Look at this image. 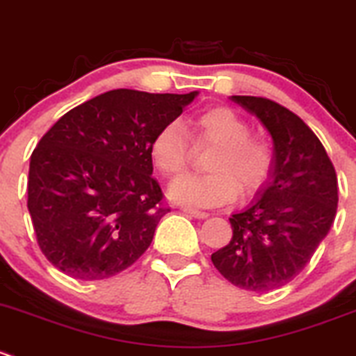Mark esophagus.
Returning a JSON list of instances; mask_svg holds the SVG:
<instances>
[{
  "instance_id": "esophagus-1",
  "label": "esophagus",
  "mask_w": 356,
  "mask_h": 356,
  "mask_svg": "<svg viewBox=\"0 0 356 356\" xmlns=\"http://www.w3.org/2000/svg\"><path fill=\"white\" fill-rule=\"evenodd\" d=\"M183 213L185 214H188V216H193V218H197V220H204V218H207L209 216V214L207 213H204V211H197V209H192V207H183Z\"/></svg>"
}]
</instances>
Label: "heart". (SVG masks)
<instances>
[{
    "instance_id": "b5f03b06",
    "label": "heart",
    "mask_w": 356,
    "mask_h": 356,
    "mask_svg": "<svg viewBox=\"0 0 356 356\" xmlns=\"http://www.w3.org/2000/svg\"><path fill=\"white\" fill-rule=\"evenodd\" d=\"M197 145H216L207 163L209 175H185L168 188L173 202L186 207H218L238 193H252L272 173L273 150L249 135V124L232 108L213 107L190 119ZM150 159L164 177L181 173L190 159V142L178 121L164 124L150 142Z\"/></svg>"
}]
</instances>
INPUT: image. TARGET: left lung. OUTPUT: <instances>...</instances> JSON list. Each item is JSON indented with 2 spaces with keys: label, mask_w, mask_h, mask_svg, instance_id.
I'll list each match as a JSON object with an SVG mask.
<instances>
[{
  "label": "left lung",
  "mask_w": 356,
  "mask_h": 356,
  "mask_svg": "<svg viewBox=\"0 0 356 356\" xmlns=\"http://www.w3.org/2000/svg\"><path fill=\"white\" fill-rule=\"evenodd\" d=\"M230 100L272 136L273 168L251 204L232 214V241L211 261L234 286L266 293L291 282L329 234L337 177L320 140L296 114L266 98Z\"/></svg>",
  "instance_id": "8db88e82"
}]
</instances>
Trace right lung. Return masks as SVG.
<instances>
[{"instance_id":"add662e5","label":"right lung","mask_w":356,"mask_h":356,"mask_svg":"<svg viewBox=\"0 0 356 356\" xmlns=\"http://www.w3.org/2000/svg\"><path fill=\"white\" fill-rule=\"evenodd\" d=\"M197 95L107 91L63 114L40 140L27 209L41 251L60 272L108 279L149 249L170 211L152 178L150 142Z\"/></svg>"}]
</instances>
